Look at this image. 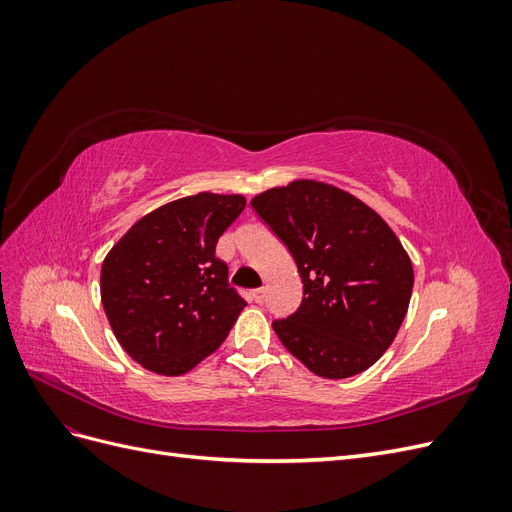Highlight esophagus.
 <instances>
[{"label":"esophagus","instance_id":"obj_1","mask_svg":"<svg viewBox=\"0 0 512 512\" xmlns=\"http://www.w3.org/2000/svg\"><path fill=\"white\" fill-rule=\"evenodd\" d=\"M252 299H254L256 303H265V299H267V290H265V288H256V290H252Z\"/></svg>","mask_w":512,"mask_h":512}]
</instances>
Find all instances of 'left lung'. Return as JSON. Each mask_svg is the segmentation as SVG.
Instances as JSON below:
<instances>
[{
	"instance_id": "obj_1",
	"label": "left lung",
	"mask_w": 512,
	"mask_h": 512,
	"mask_svg": "<svg viewBox=\"0 0 512 512\" xmlns=\"http://www.w3.org/2000/svg\"><path fill=\"white\" fill-rule=\"evenodd\" d=\"M303 282L294 314L273 320L290 354L316 376L350 378L393 344L412 297V262L395 232L359 198L318 181H292L252 198Z\"/></svg>"
}]
</instances>
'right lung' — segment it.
I'll list each match as a JSON object with an SVG mask.
<instances>
[{"mask_svg":"<svg viewBox=\"0 0 512 512\" xmlns=\"http://www.w3.org/2000/svg\"><path fill=\"white\" fill-rule=\"evenodd\" d=\"M245 207L239 194L200 192L147 213L106 254L102 305L121 348L162 376H181L218 350L247 305L215 258Z\"/></svg>","mask_w":512,"mask_h":512,"instance_id":"1","label":"right lung"}]
</instances>
